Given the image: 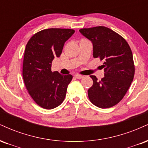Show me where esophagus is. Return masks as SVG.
I'll list each match as a JSON object with an SVG mask.
<instances>
[{
  "label": "esophagus",
  "mask_w": 148,
  "mask_h": 148,
  "mask_svg": "<svg viewBox=\"0 0 148 148\" xmlns=\"http://www.w3.org/2000/svg\"><path fill=\"white\" fill-rule=\"evenodd\" d=\"M75 78H76V79H82V78L84 77V76L83 75H75Z\"/></svg>",
  "instance_id": "obj_1"
}]
</instances>
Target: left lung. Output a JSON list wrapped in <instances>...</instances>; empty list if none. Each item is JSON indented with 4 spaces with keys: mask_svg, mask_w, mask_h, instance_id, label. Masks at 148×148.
<instances>
[{
    "mask_svg": "<svg viewBox=\"0 0 148 148\" xmlns=\"http://www.w3.org/2000/svg\"><path fill=\"white\" fill-rule=\"evenodd\" d=\"M79 32L93 43V57L104 61L105 77L99 81L95 75L90 76L93 84L88 90V98L100 108L112 107L122 100L133 81L135 67L131 48L123 36L105 26Z\"/></svg>",
    "mask_w": 148,
    "mask_h": 148,
    "instance_id": "left-lung-1",
    "label": "left lung"
}]
</instances>
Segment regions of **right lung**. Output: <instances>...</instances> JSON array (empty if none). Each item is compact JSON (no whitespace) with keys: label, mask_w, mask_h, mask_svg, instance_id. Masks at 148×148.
Segmentation results:
<instances>
[{"label":"right lung","mask_w":148,"mask_h":148,"mask_svg":"<svg viewBox=\"0 0 148 148\" xmlns=\"http://www.w3.org/2000/svg\"><path fill=\"white\" fill-rule=\"evenodd\" d=\"M74 32L73 29H45L34 34L26 45L23 81L34 101L43 109L55 108L65 98L73 76L53 72L52 62L60 56L64 43Z\"/></svg>","instance_id":"1"}]
</instances>
